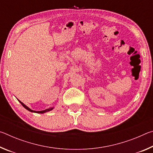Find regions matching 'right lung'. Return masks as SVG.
<instances>
[{"label":"right lung","mask_w":153,"mask_h":153,"mask_svg":"<svg viewBox=\"0 0 153 153\" xmlns=\"http://www.w3.org/2000/svg\"><path fill=\"white\" fill-rule=\"evenodd\" d=\"M19 100V102L21 103V104L22 105L23 107H24L25 108H26V109H27V111H30V112H32V113H44L48 112V111H51V110H53V108H54V107H51V108H47V109H45V110H43V111H33V110H32V109H31V108H30L29 107H27V106L25 105H24V103H23L22 102H21L19 100Z\"/></svg>","instance_id":"add662e5"}]
</instances>
